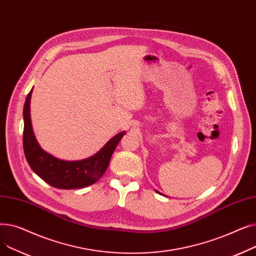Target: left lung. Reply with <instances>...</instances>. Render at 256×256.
Masks as SVG:
<instances>
[{
	"mask_svg": "<svg viewBox=\"0 0 256 256\" xmlns=\"http://www.w3.org/2000/svg\"><path fill=\"white\" fill-rule=\"evenodd\" d=\"M156 193H158V191H156Z\"/></svg>",
	"mask_w": 256,
	"mask_h": 256,
	"instance_id": "1",
	"label": "left lung"
}]
</instances>
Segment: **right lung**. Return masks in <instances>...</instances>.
I'll use <instances>...</instances> for the list:
<instances>
[{
  "label": "right lung",
  "mask_w": 256,
  "mask_h": 256,
  "mask_svg": "<svg viewBox=\"0 0 256 256\" xmlns=\"http://www.w3.org/2000/svg\"><path fill=\"white\" fill-rule=\"evenodd\" d=\"M32 90L26 96L24 106V152L26 162L37 176L48 184L58 189H80L96 182L109 166L111 156L124 137L121 132L106 142L94 156L80 160H63L46 152L39 146L33 132L30 117Z\"/></svg>",
  "instance_id": "1"
}]
</instances>
